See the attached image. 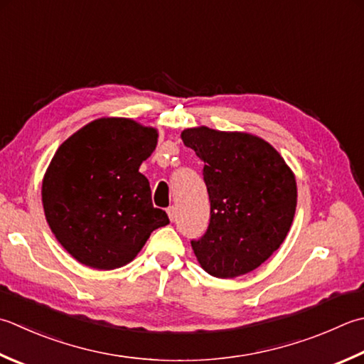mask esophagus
Wrapping results in <instances>:
<instances>
[{
  "mask_svg": "<svg viewBox=\"0 0 364 364\" xmlns=\"http://www.w3.org/2000/svg\"><path fill=\"white\" fill-rule=\"evenodd\" d=\"M167 215H168L170 220H175V218H176V208H175V206H168Z\"/></svg>",
  "mask_w": 364,
  "mask_h": 364,
  "instance_id": "34e87169",
  "label": "esophagus"
}]
</instances>
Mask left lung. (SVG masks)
Instances as JSON below:
<instances>
[{
	"mask_svg": "<svg viewBox=\"0 0 364 364\" xmlns=\"http://www.w3.org/2000/svg\"><path fill=\"white\" fill-rule=\"evenodd\" d=\"M203 166L210 224L191 246L206 273L237 277L272 257L290 230L296 183L281 154L255 135L192 127L181 132Z\"/></svg>",
	"mask_w": 364,
	"mask_h": 364,
	"instance_id": "1",
	"label": "left lung"
}]
</instances>
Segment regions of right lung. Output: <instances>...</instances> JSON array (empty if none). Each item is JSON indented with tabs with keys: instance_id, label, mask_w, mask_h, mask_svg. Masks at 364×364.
Wrapping results in <instances>:
<instances>
[{
	"instance_id": "1",
	"label": "right lung",
	"mask_w": 364,
	"mask_h": 364,
	"mask_svg": "<svg viewBox=\"0 0 364 364\" xmlns=\"http://www.w3.org/2000/svg\"><path fill=\"white\" fill-rule=\"evenodd\" d=\"M158 132L127 118H101L55 153L42 183L47 223L61 246L83 265L113 269L129 263L153 230L167 225L154 208L140 164Z\"/></svg>"
}]
</instances>
